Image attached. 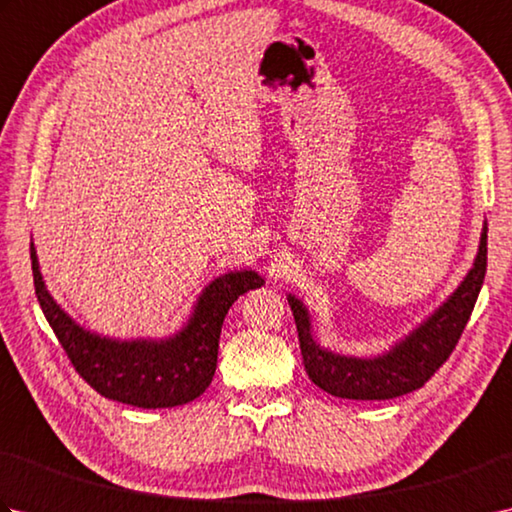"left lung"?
Masks as SVG:
<instances>
[{
	"label": "left lung",
	"mask_w": 512,
	"mask_h": 512,
	"mask_svg": "<svg viewBox=\"0 0 512 512\" xmlns=\"http://www.w3.org/2000/svg\"><path fill=\"white\" fill-rule=\"evenodd\" d=\"M486 233L488 228L484 226L480 253L475 257L471 273L449 301L394 350L378 358H347L321 350L310 334L308 310L299 299L288 297L299 332L303 365L312 383L336 398L350 400H389L405 396L427 383L447 363L471 319L486 275Z\"/></svg>",
	"instance_id": "obj_1"
}]
</instances>
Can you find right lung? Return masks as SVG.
Masks as SVG:
<instances>
[{
	"instance_id": "add662e5",
	"label": "right lung",
	"mask_w": 512,
	"mask_h": 512,
	"mask_svg": "<svg viewBox=\"0 0 512 512\" xmlns=\"http://www.w3.org/2000/svg\"><path fill=\"white\" fill-rule=\"evenodd\" d=\"M39 306L72 367L101 396L140 409L178 407L211 385L228 308L239 295L264 286L253 270L228 273L202 292L187 328L165 341H112L76 325L48 295L30 244Z\"/></svg>"
}]
</instances>
